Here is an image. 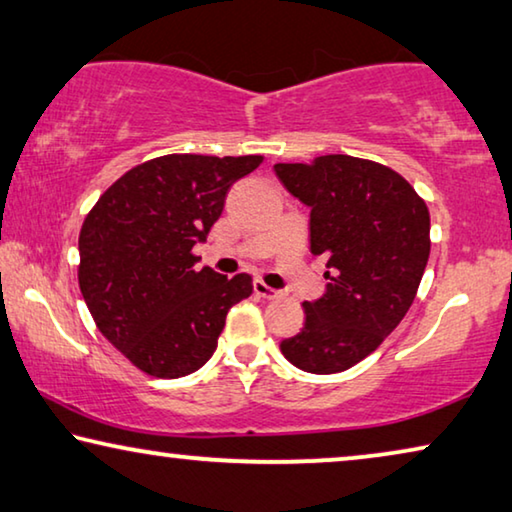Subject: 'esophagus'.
I'll return each instance as SVG.
<instances>
[{"mask_svg":"<svg viewBox=\"0 0 512 512\" xmlns=\"http://www.w3.org/2000/svg\"><path fill=\"white\" fill-rule=\"evenodd\" d=\"M254 291H256V295H261V298H265V300H279L281 298V293L277 291V288L268 286L265 281H256Z\"/></svg>","mask_w":512,"mask_h":512,"instance_id":"obj_1","label":"esophagus"}]
</instances>
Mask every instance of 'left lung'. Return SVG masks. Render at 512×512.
<instances>
[{
	"mask_svg": "<svg viewBox=\"0 0 512 512\" xmlns=\"http://www.w3.org/2000/svg\"><path fill=\"white\" fill-rule=\"evenodd\" d=\"M311 207V254L328 258V291L305 302V325L281 342L311 374H337L383 344L416 300L429 258V210L397 170L348 154L274 164Z\"/></svg>",
	"mask_w": 512,
	"mask_h": 512,
	"instance_id": "8db88e82",
	"label": "left lung"
}]
</instances>
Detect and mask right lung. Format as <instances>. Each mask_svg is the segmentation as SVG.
<instances>
[{
	"mask_svg": "<svg viewBox=\"0 0 512 512\" xmlns=\"http://www.w3.org/2000/svg\"><path fill=\"white\" fill-rule=\"evenodd\" d=\"M261 154H166L103 191L80 228L78 284L101 335L140 372L180 379L212 358L249 274L196 270L194 244L221 217L228 189Z\"/></svg>",
	"mask_w": 512,
	"mask_h": 512,
	"instance_id": "1",
	"label": "right lung"
}]
</instances>
